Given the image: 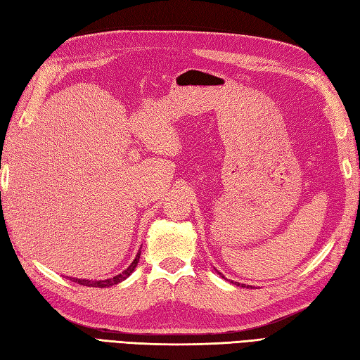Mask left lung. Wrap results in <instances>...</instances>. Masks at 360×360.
I'll use <instances>...</instances> for the list:
<instances>
[{
    "label": "left lung",
    "instance_id": "left-lung-1",
    "mask_svg": "<svg viewBox=\"0 0 360 360\" xmlns=\"http://www.w3.org/2000/svg\"><path fill=\"white\" fill-rule=\"evenodd\" d=\"M217 274H218V275H220V276H223V274H220V271H218V270H217ZM223 278H224V276H223ZM235 284H236V285H240L238 283H235ZM241 287H246V284H241Z\"/></svg>",
    "mask_w": 360,
    "mask_h": 360
}]
</instances>
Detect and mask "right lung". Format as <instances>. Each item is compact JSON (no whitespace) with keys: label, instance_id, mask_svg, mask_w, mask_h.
<instances>
[{"label":"right lung","instance_id":"obj_1","mask_svg":"<svg viewBox=\"0 0 360 360\" xmlns=\"http://www.w3.org/2000/svg\"><path fill=\"white\" fill-rule=\"evenodd\" d=\"M139 258H140V252L136 255L134 261L131 262L129 267L127 270L122 271V274L112 276L110 279H102V281H91V279H77V278H70V281L73 283H77L81 285H86V287H99V288H103V287H110V285H114V284H119L120 281H124V279H127L131 274H133L134 269L137 267V262H139Z\"/></svg>","mask_w":360,"mask_h":360}]
</instances>
